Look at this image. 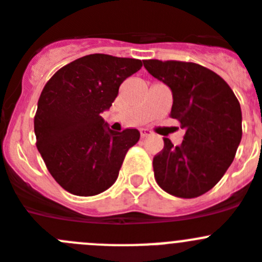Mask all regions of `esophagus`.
Returning <instances> with one entry per match:
<instances>
[{
    "label": "esophagus",
    "instance_id": "1",
    "mask_svg": "<svg viewBox=\"0 0 262 262\" xmlns=\"http://www.w3.org/2000/svg\"><path fill=\"white\" fill-rule=\"evenodd\" d=\"M140 135H141V138H148V136L152 135V131H149V129H147V128H141Z\"/></svg>",
    "mask_w": 262,
    "mask_h": 262
}]
</instances>
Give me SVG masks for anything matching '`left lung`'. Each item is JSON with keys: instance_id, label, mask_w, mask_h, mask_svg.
<instances>
[{"instance_id": "left-lung-1", "label": "left lung", "mask_w": 262, "mask_h": 262, "mask_svg": "<svg viewBox=\"0 0 262 262\" xmlns=\"http://www.w3.org/2000/svg\"><path fill=\"white\" fill-rule=\"evenodd\" d=\"M171 90L170 117L186 129L181 145L164 139L153 158L158 186L177 198L192 199L212 189L234 161L242 140V110L229 84L214 71L181 61H143Z\"/></svg>"}]
</instances>
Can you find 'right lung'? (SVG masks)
Returning a JSON list of instances; mask_svg holds the SVG:
<instances>
[{"mask_svg": "<svg viewBox=\"0 0 262 262\" xmlns=\"http://www.w3.org/2000/svg\"><path fill=\"white\" fill-rule=\"evenodd\" d=\"M140 59L90 54L59 69L45 84L35 115L37 149L57 183L76 196H95L114 184L136 128L115 133L101 113L112 106Z\"/></svg>", "mask_w": 262, "mask_h": 262, "instance_id": "right-lung-1", "label": "right lung"}]
</instances>
